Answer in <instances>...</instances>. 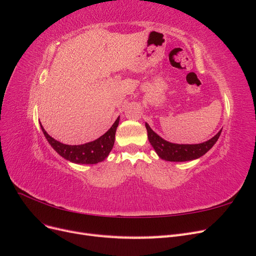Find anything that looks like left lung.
Listing matches in <instances>:
<instances>
[{
    "label": "left lung",
    "mask_w": 256,
    "mask_h": 256,
    "mask_svg": "<svg viewBox=\"0 0 256 256\" xmlns=\"http://www.w3.org/2000/svg\"><path fill=\"white\" fill-rule=\"evenodd\" d=\"M145 127L147 130L148 141L154 147V152H157L159 158L172 162L191 161L202 157L218 141L222 131L221 129L210 140L200 144H176L168 142L164 138H162L154 132L147 122H145Z\"/></svg>",
    "instance_id": "obj_1"
}]
</instances>
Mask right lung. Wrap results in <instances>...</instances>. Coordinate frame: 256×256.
<instances>
[{
	"label": "right lung",
	"mask_w": 256,
	"mask_h": 256,
	"mask_svg": "<svg viewBox=\"0 0 256 256\" xmlns=\"http://www.w3.org/2000/svg\"><path fill=\"white\" fill-rule=\"evenodd\" d=\"M118 122L120 116L104 134L96 138L95 141L81 145H67L60 143L47 134L42 124L40 127L47 141L60 156L76 164H96L98 162L104 161L112 150Z\"/></svg>",
	"instance_id": "add662e5"
}]
</instances>
